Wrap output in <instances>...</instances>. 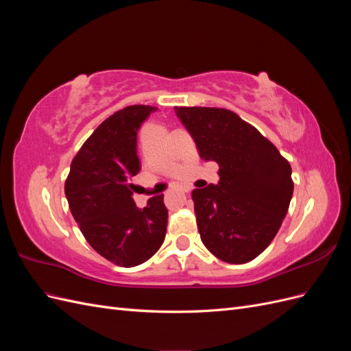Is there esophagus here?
I'll return each instance as SVG.
<instances>
[{
	"mask_svg": "<svg viewBox=\"0 0 351 351\" xmlns=\"http://www.w3.org/2000/svg\"><path fill=\"white\" fill-rule=\"evenodd\" d=\"M182 190H183L184 193H189L190 192V187L189 186H182Z\"/></svg>",
	"mask_w": 351,
	"mask_h": 351,
	"instance_id": "obj_1",
	"label": "esophagus"
}]
</instances>
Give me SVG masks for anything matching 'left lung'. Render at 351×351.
<instances>
[{"instance_id":"8db88e82","label":"left lung","mask_w":351,"mask_h":351,"mask_svg":"<svg viewBox=\"0 0 351 351\" xmlns=\"http://www.w3.org/2000/svg\"><path fill=\"white\" fill-rule=\"evenodd\" d=\"M200 158L219 165V182L195 189L202 243L221 261L246 263L269 246L293 196L291 167L277 147L230 110L176 107Z\"/></svg>"}]
</instances>
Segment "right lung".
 I'll use <instances>...</instances> for the list:
<instances>
[{
    "label": "right lung",
    "mask_w": 351,
    "mask_h": 351,
    "mask_svg": "<svg viewBox=\"0 0 351 351\" xmlns=\"http://www.w3.org/2000/svg\"><path fill=\"white\" fill-rule=\"evenodd\" d=\"M151 105H132L108 117L74 156L66 197L84 239L119 267H137L158 252L165 239L168 210L162 195L137 208L132 178L141 171L137 132Z\"/></svg>",
    "instance_id": "add662e5"
}]
</instances>
